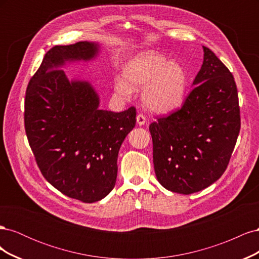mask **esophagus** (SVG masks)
<instances>
[{
    "label": "esophagus",
    "mask_w": 259,
    "mask_h": 259,
    "mask_svg": "<svg viewBox=\"0 0 259 259\" xmlns=\"http://www.w3.org/2000/svg\"><path fill=\"white\" fill-rule=\"evenodd\" d=\"M136 121H137V124H138V125H140V126H142V125H145V124L147 123L146 116H145L144 114H142V113L137 115V117H136Z\"/></svg>",
    "instance_id": "1"
}]
</instances>
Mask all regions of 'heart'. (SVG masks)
<instances>
[{"label": "heart", "mask_w": 259, "mask_h": 259, "mask_svg": "<svg viewBox=\"0 0 259 259\" xmlns=\"http://www.w3.org/2000/svg\"><path fill=\"white\" fill-rule=\"evenodd\" d=\"M123 79L114 84L115 93L130 98L133 90L144 89L146 107L156 113H170L184 104L187 96L188 77L183 66L167 60L164 55L142 52L133 57L123 69Z\"/></svg>", "instance_id": "b5f03b06"}]
</instances>
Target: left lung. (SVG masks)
<instances>
[{"mask_svg": "<svg viewBox=\"0 0 259 259\" xmlns=\"http://www.w3.org/2000/svg\"><path fill=\"white\" fill-rule=\"evenodd\" d=\"M203 64L182 109L149 126L153 165L165 189L191 194L221 178L240 132L238 90L233 75L203 46Z\"/></svg>", "mask_w": 259, "mask_h": 259, "instance_id": "8db88e82", "label": "left lung"}]
</instances>
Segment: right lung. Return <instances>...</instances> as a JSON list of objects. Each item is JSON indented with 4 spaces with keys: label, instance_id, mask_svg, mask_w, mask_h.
I'll return each instance as SVG.
<instances>
[{
    "label": "right lung",
    "instance_id": "add662e5",
    "mask_svg": "<svg viewBox=\"0 0 259 259\" xmlns=\"http://www.w3.org/2000/svg\"><path fill=\"white\" fill-rule=\"evenodd\" d=\"M100 45L79 42L54 46L30 80L25 100L27 137L41 173L69 198L97 202L116 182L117 155L135 127L136 109H99L90 81L69 80L64 69L98 57Z\"/></svg>",
    "mask_w": 259,
    "mask_h": 259
}]
</instances>
